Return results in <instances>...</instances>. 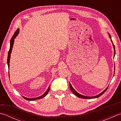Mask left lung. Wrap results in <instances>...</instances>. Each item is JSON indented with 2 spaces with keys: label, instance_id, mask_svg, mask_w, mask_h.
<instances>
[{
  "label": "left lung",
  "instance_id": "1",
  "mask_svg": "<svg viewBox=\"0 0 121 121\" xmlns=\"http://www.w3.org/2000/svg\"><path fill=\"white\" fill-rule=\"evenodd\" d=\"M109 37H110V38H111V36H110V35H109ZM111 41H112V40H111ZM112 43H113V42H112ZM113 47H114V55H115V46H114V44H113ZM70 89H71V91H72V92H73V93L75 95H76V96H77V97H79V98H84V99H93V98H98V97H99L100 96H101L102 95H103L105 92L107 90V89H108V87H107V88L104 90V91H102L101 93H100V94H99V95H97V96H93V97H88V96H83V95H81V94H79V93H78V92L77 91H76L75 90H74V89H73V88L72 87V85H71V84L70 83Z\"/></svg>",
  "mask_w": 121,
  "mask_h": 121
}]
</instances>
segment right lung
I'll return each instance as SVG.
<instances>
[{
    "label": "right lung",
    "instance_id": "obj_1",
    "mask_svg": "<svg viewBox=\"0 0 121 121\" xmlns=\"http://www.w3.org/2000/svg\"><path fill=\"white\" fill-rule=\"evenodd\" d=\"M19 32V29H17L16 30V31L15 32L13 35L12 36L11 40H10V49L9 50V52H8V59H7V63H8V68H9V61H10V54H11V53L12 48L13 47V45L14 39V38L16 37L17 35L18 34ZM8 72H9V71H8ZM49 90H50V86H49L48 89L47 90V91H46L45 92V93L42 95V96L37 97V98H26V97H23V98L25 99H26L27 100H30V101H32V100H35L42 99V98H43L45 97L46 96V95L48 94L49 91Z\"/></svg>",
    "mask_w": 121,
    "mask_h": 121
}]
</instances>
